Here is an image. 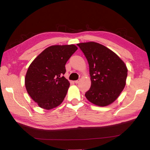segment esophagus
I'll use <instances>...</instances> for the list:
<instances>
[{
	"label": "esophagus",
	"instance_id": "obj_1",
	"mask_svg": "<svg viewBox=\"0 0 150 150\" xmlns=\"http://www.w3.org/2000/svg\"><path fill=\"white\" fill-rule=\"evenodd\" d=\"M79 81H80V79H78V80H76V81H74V83L77 84V83H78L79 82Z\"/></svg>",
	"mask_w": 150,
	"mask_h": 150
}]
</instances>
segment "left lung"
<instances>
[{
  "label": "left lung",
  "instance_id": "obj_1",
  "mask_svg": "<svg viewBox=\"0 0 150 150\" xmlns=\"http://www.w3.org/2000/svg\"><path fill=\"white\" fill-rule=\"evenodd\" d=\"M87 59L91 85L85 94L91 103L106 106L118 98L125 88L128 69L111 50L94 42L77 44Z\"/></svg>",
  "mask_w": 150,
  "mask_h": 150
}]
</instances>
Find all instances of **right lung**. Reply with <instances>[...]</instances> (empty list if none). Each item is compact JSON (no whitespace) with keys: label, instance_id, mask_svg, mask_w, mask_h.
I'll list each match as a JSON object with an SVG mask.
<instances>
[{"label":"right lung","instance_id":"1","mask_svg":"<svg viewBox=\"0 0 150 150\" xmlns=\"http://www.w3.org/2000/svg\"><path fill=\"white\" fill-rule=\"evenodd\" d=\"M77 49L74 44L51 46L30 64L25 86L30 98L39 107L49 110L62 103L70 84L62 76L66 72L65 65Z\"/></svg>","mask_w":150,"mask_h":150}]
</instances>
